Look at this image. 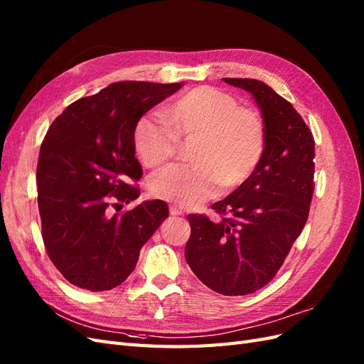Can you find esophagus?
I'll list each match as a JSON object with an SVG mask.
<instances>
[{
    "label": "esophagus",
    "mask_w": 364,
    "mask_h": 364,
    "mask_svg": "<svg viewBox=\"0 0 364 364\" xmlns=\"http://www.w3.org/2000/svg\"><path fill=\"white\" fill-rule=\"evenodd\" d=\"M169 213H171L172 216H181V215H184L183 209H180V207H176V205H171V207H169Z\"/></svg>",
    "instance_id": "34e87169"
}]
</instances>
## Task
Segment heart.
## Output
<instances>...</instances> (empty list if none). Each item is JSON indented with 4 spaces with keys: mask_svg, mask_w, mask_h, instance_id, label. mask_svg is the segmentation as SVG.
Returning <instances> with one entry per match:
<instances>
[{
    "mask_svg": "<svg viewBox=\"0 0 364 364\" xmlns=\"http://www.w3.org/2000/svg\"><path fill=\"white\" fill-rule=\"evenodd\" d=\"M163 117L146 114L134 128V146L146 168H157L192 141L193 164H172L155 172L148 189L155 198L183 207L198 205L218 189L245 183L262 159L265 127L259 114L213 87L183 92L163 108Z\"/></svg>",
    "mask_w": 364,
    "mask_h": 364,
    "instance_id": "obj_1",
    "label": "heart"
}]
</instances>
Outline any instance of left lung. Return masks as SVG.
I'll use <instances>...</instances> for the list:
<instances>
[{
    "label": "left lung",
    "mask_w": 364,
    "mask_h": 364,
    "mask_svg": "<svg viewBox=\"0 0 364 364\" xmlns=\"http://www.w3.org/2000/svg\"><path fill=\"white\" fill-rule=\"evenodd\" d=\"M224 82L256 100L265 148L250 178L212 205L220 221L188 216L184 256L205 287L224 296H245L276 276L304 230L314 192V137L291 103L262 80Z\"/></svg>",
    "instance_id": "left-lung-1"
}]
</instances>
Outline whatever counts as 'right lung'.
Instances as JSON below:
<instances>
[{"label":"right lung","instance_id":"1","mask_svg":"<svg viewBox=\"0 0 364 364\" xmlns=\"http://www.w3.org/2000/svg\"><path fill=\"white\" fill-rule=\"evenodd\" d=\"M181 84L124 80L73 102L41 144L36 186L48 257L70 284L90 291L116 288L132 273L141 247L169 216L161 200L123 213L139 198L141 166L134 128Z\"/></svg>","mask_w":364,"mask_h":364}]
</instances>
